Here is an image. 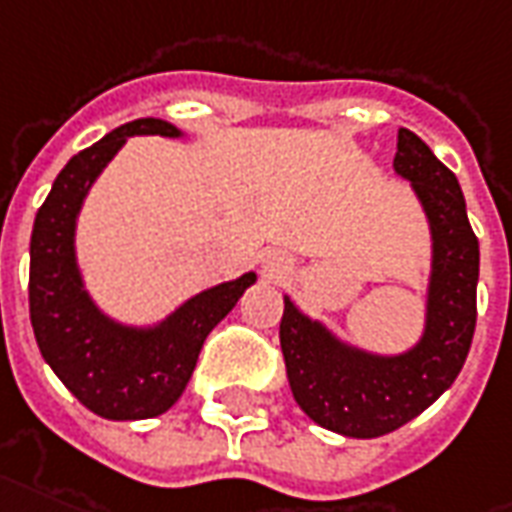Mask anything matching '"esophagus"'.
I'll return each instance as SVG.
<instances>
[{
	"label": "esophagus",
	"mask_w": 512,
	"mask_h": 512,
	"mask_svg": "<svg viewBox=\"0 0 512 512\" xmlns=\"http://www.w3.org/2000/svg\"><path fill=\"white\" fill-rule=\"evenodd\" d=\"M287 271H290V263H287L285 255H268L266 260H263V274L268 276V279H279V276H285Z\"/></svg>",
	"instance_id": "esophagus-1"
}]
</instances>
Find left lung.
Wrapping results in <instances>:
<instances>
[{
  "instance_id": "8db88e82",
  "label": "left lung",
  "mask_w": 512,
  "mask_h": 512,
  "mask_svg": "<svg viewBox=\"0 0 512 512\" xmlns=\"http://www.w3.org/2000/svg\"><path fill=\"white\" fill-rule=\"evenodd\" d=\"M393 170L407 179L431 230L426 328L401 355H374L336 339L285 298L279 342L298 407L355 439L391 434L448 391L467 361L478 320L480 249L458 179L410 130H399Z\"/></svg>"
}]
</instances>
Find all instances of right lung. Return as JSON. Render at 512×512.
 Wrapping results in <instances>:
<instances>
[{"label":"right lung","instance_id":"obj_1","mask_svg":"<svg viewBox=\"0 0 512 512\" xmlns=\"http://www.w3.org/2000/svg\"><path fill=\"white\" fill-rule=\"evenodd\" d=\"M132 135L179 138L162 119H135L75 154L37 211L29 244V317L45 363L86 410L108 420L157 418L195 372L200 347L249 285L255 271L192 295L151 328L102 314L75 260V222L94 179Z\"/></svg>","mask_w":512,"mask_h":512}]
</instances>
